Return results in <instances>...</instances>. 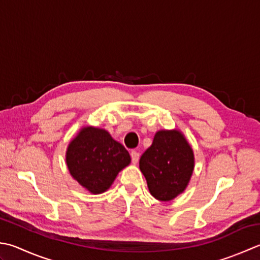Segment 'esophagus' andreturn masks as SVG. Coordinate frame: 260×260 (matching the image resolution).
<instances>
[{
  "label": "esophagus",
  "mask_w": 260,
  "mask_h": 260,
  "mask_svg": "<svg viewBox=\"0 0 260 260\" xmlns=\"http://www.w3.org/2000/svg\"><path fill=\"white\" fill-rule=\"evenodd\" d=\"M131 157H132V162H133L134 165H136L137 161H139V157H140L139 152L132 151V152H131Z\"/></svg>",
  "instance_id": "obj_1"
}]
</instances>
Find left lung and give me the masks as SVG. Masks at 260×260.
Listing matches in <instances>:
<instances>
[{
	"label": "left lung",
	"instance_id": "obj_1",
	"mask_svg": "<svg viewBox=\"0 0 260 260\" xmlns=\"http://www.w3.org/2000/svg\"><path fill=\"white\" fill-rule=\"evenodd\" d=\"M151 195L171 201L185 190L194 170V153L180 132L159 131L140 159Z\"/></svg>",
	"mask_w": 260,
	"mask_h": 260
}]
</instances>
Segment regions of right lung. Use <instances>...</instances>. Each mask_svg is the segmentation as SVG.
Segmentation results:
<instances>
[{
  "mask_svg": "<svg viewBox=\"0 0 260 260\" xmlns=\"http://www.w3.org/2000/svg\"><path fill=\"white\" fill-rule=\"evenodd\" d=\"M128 151L105 129L84 127L71 142L66 164L74 179L92 194H101L128 166Z\"/></svg>",
  "mask_w": 260,
  "mask_h": 260,
  "instance_id": "1",
  "label": "right lung"
}]
</instances>
